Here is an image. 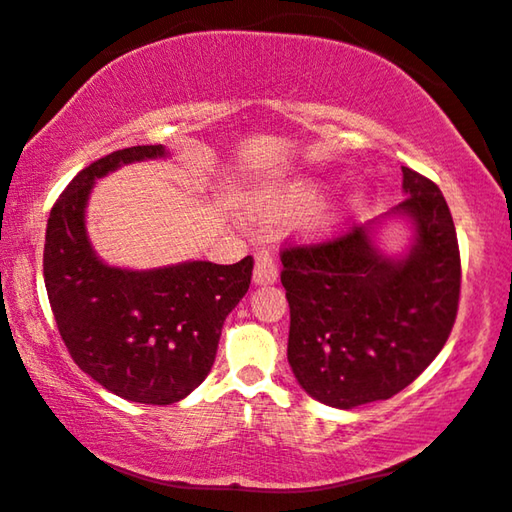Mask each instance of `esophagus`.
Segmentation results:
<instances>
[{"instance_id": "1", "label": "esophagus", "mask_w": 512, "mask_h": 512, "mask_svg": "<svg viewBox=\"0 0 512 512\" xmlns=\"http://www.w3.org/2000/svg\"><path fill=\"white\" fill-rule=\"evenodd\" d=\"M279 279V270H276V263L272 254L267 249L258 251L256 263H254V283L256 285H272Z\"/></svg>"}]
</instances>
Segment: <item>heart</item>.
Wrapping results in <instances>:
<instances>
[{
  "mask_svg": "<svg viewBox=\"0 0 512 512\" xmlns=\"http://www.w3.org/2000/svg\"><path fill=\"white\" fill-rule=\"evenodd\" d=\"M328 188L330 186L326 182H321V179H315V177L294 179V182L270 186L261 195L258 215H261L263 220H276V218H283V215L310 213L326 200ZM362 206H364V197L360 193L344 197L342 202L333 204L324 215H321L319 222L315 224V231L328 233L344 227L348 220L355 218V215L362 211Z\"/></svg>",
  "mask_w": 512,
  "mask_h": 512,
  "instance_id": "1",
  "label": "heart"
}]
</instances>
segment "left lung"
<instances>
[{
	"label": "left lung",
	"instance_id": "left-lung-1",
	"mask_svg": "<svg viewBox=\"0 0 512 512\" xmlns=\"http://www.w3.org/2000/svg\"><path fill=\"white\" fill-rule=\"evenodd\" d=\"M405 200L346 236L283 251L288 362L310 398L335 409L387 400L423 373L452 333L461 258L452 213L434 182L402 168ZM389 221L410 227L381 247Z\"/></svg>",
	"mask_w": 512,
	"mask_h": 512
}]
</instances>
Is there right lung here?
Masks as SVG:
<instances>
[{
    "label": "right lung",
    "instance_id": "add662e5",
    "mask_svg": "<svg viewBox=\"0 0 512 512\" xmlns=\"http://www.w3.org/2000/svg\"><path fill=\"white\" fill-rule=\"evenodd\" d=\"M155 159H168L166 146L123 148L71 179L47 222L44 285L62 342L89 378L123 400L170 405L211 373L224 319L247 294L254 261L132 270L96 254L87 233L96 179Z\"/></svg>",
    "mask_w": 512,
    "mask_h": 512
}]
</instances>
